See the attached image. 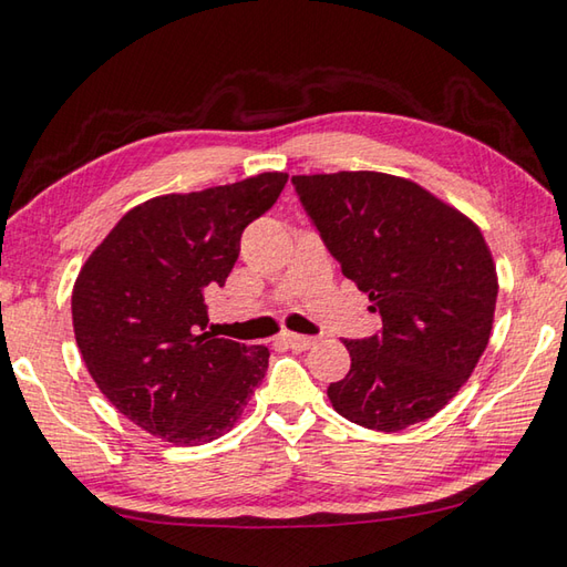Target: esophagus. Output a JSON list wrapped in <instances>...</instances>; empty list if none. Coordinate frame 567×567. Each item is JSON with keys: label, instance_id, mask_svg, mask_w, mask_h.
I'll list each match as a JSON object with an SVG mask.
<instances>
[{"label": "esophagus", "instance_id": "obj_1", "mask_svg": "<svg viewBox=\"0 0 567 567\" xmlns=\"http://www.w3.org/2000/svg\"><path fill=\"white\" fill-rule=\"evenodd\" d=\"M280 342L285 344V347H290V349H297V352H305V349H310L317 339L315 337H305V334H292V332H285L282 337H280Z\"/></svg>", "mask_w": 567, "mask_h": 567}]
</instances>
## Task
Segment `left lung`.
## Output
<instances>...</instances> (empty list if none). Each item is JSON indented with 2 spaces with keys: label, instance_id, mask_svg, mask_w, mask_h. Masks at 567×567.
Wrapping results in <instances>:
<instances>
[{
  "label": "left lung",
  "instance_id": "1",
  "mask_svg": "<svg viewBox=\"0 0 567 567\" xmlns=\"http://www.w3.org/2000/svg\"><path fill=\"white\" fill-rule=\"evenodd\" d=\"M324 248L382 329L344 339L352 357L327 396L344 419L401 431L444 409L488 344L498 280L466 215L421 185L374 171L292 176Z\"/></svg>",
  "mask_w": 567,
  "mask_h": 567
}]
</instances>
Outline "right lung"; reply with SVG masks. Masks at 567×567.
<instances>
[{
    "mask_svg": "<svg viewBox=\"0 0 567 567\" xmlns=\"http://www.w3.org/2000/svg\"><path fill=\"white\" fill-rule=\"evenodd\" d=\"M287 173L128 210L81 267L76 344L113 406L176 446L223 436L267 372V347L208 332L205 295L223 287L243 230L280 198Z\"/></svg>",
    "mask_w": 567,
    "mask_h": 567,
    "instance_id": "add662e5",
    "label": "right lung"
}]
</instances>
